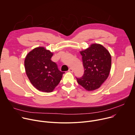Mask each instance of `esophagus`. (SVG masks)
<instances>
[{
  "instance_id": "1",
  "label": "esophagus",
  "mask_w": 135,
  "mask_h": 135,
  "mask_svg": "<svg viewBox=\"0 0 135 135\" xmlns=\"http://www.w3.org/2000/svg\"><path fill=\"white\" fill-rule=\"evenodd\" d=\"M68 71L70 72H73V70L72 68H70V69H69Z\"/></svg>"
}]
</instances>
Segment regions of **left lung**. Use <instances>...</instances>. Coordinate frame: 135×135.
I'll use <instances>...</instances> for the list:
<instances>
[{
	"label": "left lung",
	"instance_id": "1",
	"mask_svg": "<svg viewBox=\"0 0 135 135\" xmlns=\"http://www.w3.org/2000/svg\"><path fill=\"white\" fill-rule=\"evenodd\" d=\"M82 56L84 74L77 78L78 83L88 91L100 87L109 76L112 57L109 52L101 44H92L80 51Z\"/></svg>",
	"mask_w": 135,
	"mask_h": 135
}]
</instances>
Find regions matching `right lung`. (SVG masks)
I'll use <instances>...</instances> for the list:
<instances>
[{"label": "right lung", "instance_id": "1", "mask_svg": "<svg viewBox=\"0 0 135 135\" xmlns=\"http://www.w3.org/2000/svg\"><path fill=\"white\" fill-rule=\"evenodd\" d=\"M53 53L44 47H37L30 51L25 59L27 76L37 89L49 93L54 91L63 77L57 64L51 58Z\"/></svg>", "mask_w": 135, "mask_h": 135}]
</instances>
